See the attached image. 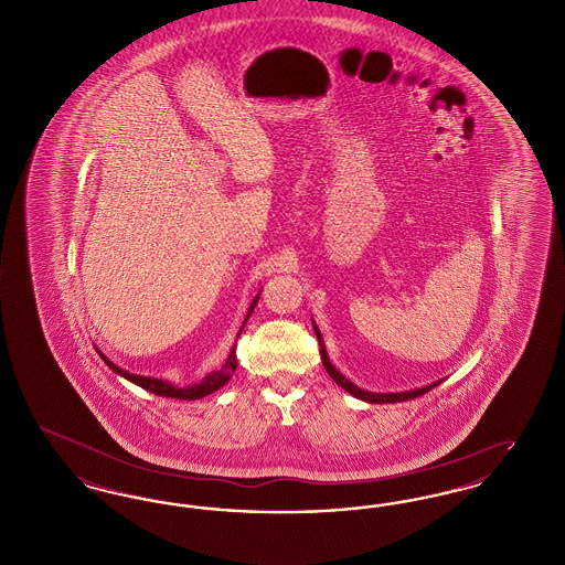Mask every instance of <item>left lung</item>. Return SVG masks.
Instances as JSON below:
<instances>
[{
	"instance_id": "1",
	"label": "left lung",
	"mask_w": 565,
	"mask_h": 565,
	"mask_svg": "<svg viewBox=\"0 0 565 565\" xmlns=\"http://www.w3.org/2000/svg\"><path fill=\"white\" fill-rule=\"evenodd\" d=\"M316 328V326H313ZM316 334H318V339H320V351H322V364L323 369H326V373L334 379V383L337 385H341L345 392H350L351 396H355V398H360V401H364V403H373V404H385V403H404V401H413V398H417V396H424L426 392H430L431 387H436L438 383H431V385H426V387H419V390H411V392H398V394H373V392H364V390H360L358 385H353L350 379H345V376L341 375L332 364H330V360H328V355H326V348H323L322 337H320V330L316 328Z\"/></svg>"
}]
</instances>
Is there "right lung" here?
Instances as JSON below:
<instances>
[{"mask_svg":"<svg viewBox=\"0 0 565 565\" xmlns=\"http://www.w3.org/2000/svg\"><path fill=\"white\" fill-rule=\"evenodd\" d=\"M256 302H258V296L254 298V302H252V307H249V311H247L245 320L252 316V311H254ZM99 355L104 358V362L108 364L109 369H111L114 373H118V375H122L125 379H129V381L135 383V385L143 387V390H148V392H152V394H157V396H164V398H175V401H199V398H203V396L212 394V392H215V390H220L224 383H228V379H231L233 373L237 371V353H235V350H231V355H228L226 364H224V366H222L217 373H212V375L205 376V379H203L199 385H190V387H175V385H171V383H167V381H162V379H150V376L131 375V373H127V371L118 369L116 364H111L108 358L102 353V351H99Z\"/></svg>","mask_w":565,"mask_h":565,"instance_id":"right-lung-1","label":"right lung"}]
</instances>
